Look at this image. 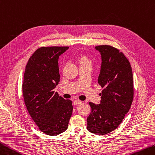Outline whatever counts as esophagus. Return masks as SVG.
Instances as JSON below:
<instances>
[{
    "label": "esophagus",
    "instance_id": "esophagus-1",
    "mask_svg": "<svg viewBox=\"0 0 155 155\" xmlns=\"http://www.w3.org/2000/svg\"><path fill=\"white\" fill-rule=\"evenodd\" d=\"M82 102L83 101L79 100V99H75V100H74V104L75 105H78V104H81Z\"/></svg>",
    "mask_w": 155,
    "mask_h": 155
}]
</instances>
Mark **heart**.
Instances as JSON below:
<instances>
[{"label":"heart","mask_w":155,"mask_h":155,"mask_svg":"<svg viewBox=\"0 0 155 155\" xmlns=\"http://www.w3.org/2000/svg\"><path fill=\"white\" fill-rule=\"evenodd\" d=\"M78 61L80 65L82 64H91V60L87 55L81 54L78 56Z\"/></svg>","instance_id":"1"}]
</instances>
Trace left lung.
I'll use <instances>...</instances> for the list:
<instances>
[{"mask_svg": "<svg viewBox=\"0 0 155 155\" xmlns=\"http://www.w3.org/2000/svg\"><path fill=\"white\" fill-rule=\"evenodd\" d=\"M101 55V67L98 83L104 88L100 104L89 102L91 112L87 129L95 135H104L121 124L131 106L133 78L131 66L119 49L109 45L95 46Z\"/></svg>", "mask_w": 155, "mask_h": 155, "instance_id": "1", "label": "left lung"}]
</instances>
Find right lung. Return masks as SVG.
I'll return each instance as SVG.
<instances>
[{
  "label": "right lung",
  "instance_id": "add662e5",
  "mask_svg": "<svg viewBox=\"0 0 155 155\" xmlns=\"http://www.w3.org/2000/svg\"><path fill=\"white\" fill-rule=\"evenodd\" d=\"M68 46L41 47L26 64L22 84L27 110L41 131L58 135L68 129L72 101L55 92L60 81L58 58Z\"/></svg>",
  "mask_w": 155,
  "mask_h": 155
}]
</instances>
